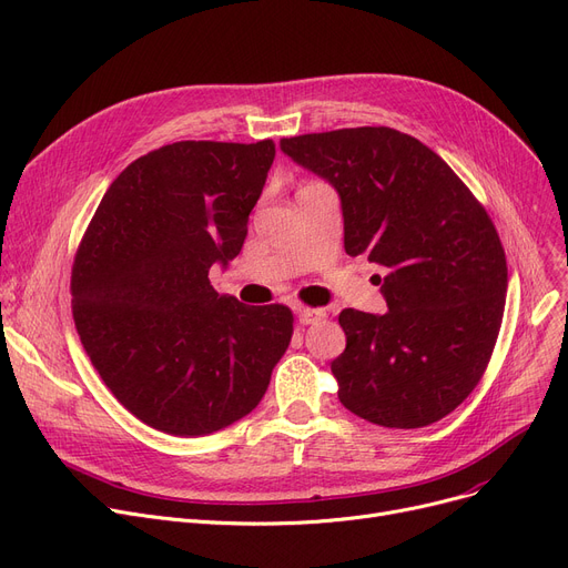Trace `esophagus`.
Segmentation results:
<instances>
[{
    "mask_svg": "<svg viewBox=\"0 0 568 568\" xmlns=\"http://www.w3.org/2000/svg\"><path fill=\"white\" fill-rule=\"evenodd\" d=\"M296 315H300L302 324H317L326 320V311L322 308H296Z\"/></svg>",
    "mask_w": 568,
    "mask_h": 568,
    "instance_id": "34e87169",
    "label": "esophagus"
}]
</instances>
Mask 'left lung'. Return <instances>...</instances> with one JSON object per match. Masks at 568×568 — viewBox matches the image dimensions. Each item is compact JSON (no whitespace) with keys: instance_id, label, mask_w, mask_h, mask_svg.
<instances>
[{"instance_id":"1","label":"left lung","mask_w":568,"mask_h":568,"mask_svg":"<svg viewBox=\"0 0 568 568\" xmlns=\"http://www.w3.org/2000/svg\"><path fill=\"white\" fill-rule=\"evenodd\" d=\"M338 195L345 253L386 268L384 315L345 308L332 362L341 403L384 428H424L486 373L506 302V257L484 209L433 149L389 126L283 138Z\"/></svg>"}]
</instances>
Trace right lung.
<instances>
[{"label": "right lung", "instance_id": "right-lung-1", "mask_svg": "<svg viewBox=\"0 0 568 568\" xmlns=\"http://www.w3.org/2000/svg\"><path fill=\"white\" fill-rule=\"evenodd\" d=\"M276 156L253 144L182 140L110 184L75 253L73 320L114 398L179 437L216 433L262 400L292 338V311L244 306L209 283L239 255Z\"/></svg>", "mask_w": 568, "mask_h": 568}]
</instances>
